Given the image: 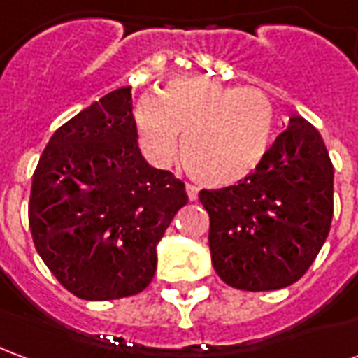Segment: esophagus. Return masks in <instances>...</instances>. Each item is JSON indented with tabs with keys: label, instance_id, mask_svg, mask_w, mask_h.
I'll list each match as a JSON object with an SVG mask.
<instances>
[{
	"label": "esophagus",
	"instance_id": "34e87169",
	"mask_svg": "<svg viewBox=\"0 0 358 358\" xmlns=\"http://www.w3.org/2000/svg\"><path fill=\"white\" fill-rule=\"evenodd\" d=\"M186 194L189 201H195L197 195H199V189H197V186H194V184H186Z\"/></svg>",
	"mask_w": 358,
	"mask_h": 358
}]
</instances>
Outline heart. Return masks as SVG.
Wrapping results in <instances>:
<instances>
[{"label": "heart", "instance_id": "obj_1", "mask_svg": "<svg viewBox=\"0 0 358 358\" xmlns=\"http://www.w3.org/2000/svg\"><path fill=\"white\" fill-rule=\"evenodd\" d=\"M136 136L149 163L166 169L180 151L189 174L213 187L251 176L268 153L274 107L261 90L228 88L201 76L169 82L134 110Z\"/></svg>", "mask_w": 358, "mask_h": 358}]
</instances>
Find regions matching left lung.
<instances>
[{
	"label": "left lung",
	"instance_id": "obj_1",
	"mask_svg": "<svg viewBox=\"0 0 358 358\" xmlns=\"http://www.w3.org/2000/svg\"><path fill=\"white\" fill-rule=\"evenodd\" d=\"M199 201L209 213L210 257L222 282L245 292L292 285L330 232L334 166L322 136L292 117L251 176L201 189Z\"/></svg>",
	"mask_w": 358,
	"mask_h": 358
}]
</instances>
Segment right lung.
<instances>
[{
    "label": "right lung",
    "mask_w": 358,
    "mask_h": 358,
    "mask_svg": "<svg viewBox=\"0 0 358 358\" xmlns=\"http://www.w3.org/2000/svg\"><path fill=\"white\" fill-rule=\"evenodd\" d=\"M186 203L184 182L141 155L128 86L51 136L32 176L28 224L59 284L80 299L110 301L148 287L157 243Z\"/></svg>",
    "instance_id": "right-lung-1"
}]
</instances>
